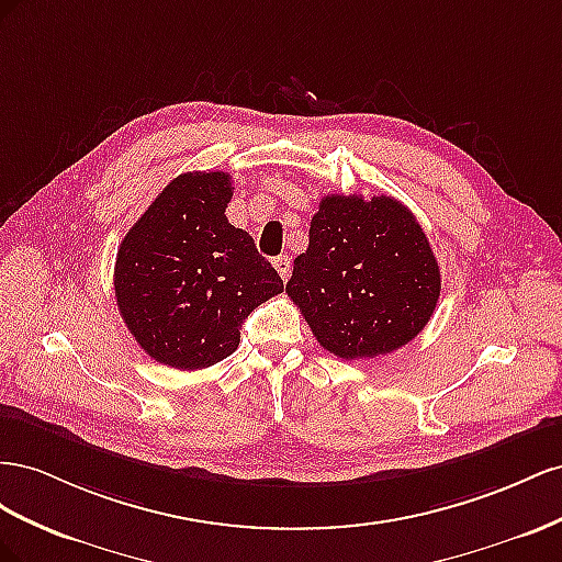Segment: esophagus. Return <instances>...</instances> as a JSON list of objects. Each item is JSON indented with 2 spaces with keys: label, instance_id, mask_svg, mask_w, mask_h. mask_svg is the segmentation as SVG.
Wrapping results in <instances>:
<instances>
[{
  "label": "esophagus",
  "instance_id": "obj_1",
  "mask_svg": "<svg viewBox=\"0 0 562 562\" xmlns=\"http://www.w3.org/2000/svg\"><path fill=\"white\" fill-rule=\"evenodd\" d=\"M272 266H276V270L280 272V278L286 282L290 280V276H292V261H290V256H278L276 261H272Z\"/></svg>",
  "mask_w": 562,
  "mask_h": 562
}]
</instances>
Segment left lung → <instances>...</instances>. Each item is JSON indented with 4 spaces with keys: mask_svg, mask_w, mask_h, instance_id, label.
I'll list each match as a JSON object with an SVG mask.
<instances>
[{
    "mask_svg": "<svg viewBox=\"0 0 562 562\" xmlns=\"http://www.w3.org/2000/svg\"><path fill=\"white\" fill-rule=\"evenodd\" d=\"M308 237L286 294L325 350L344 360L386 356L428 325L440 268L403 202L327 195Z\"/></svg>",
    "mask_w": 562,
    "mask_h": 562,
    "instance_id": "1",
    "label": "left lung"
}]
</instances>
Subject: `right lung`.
Returning a JSON list of instances; mask_svg holds the SVG:
<instances>
[{"mask_svg":"<svg viewBox=\"0 0 562 562\" xmlns=\"http://www.w3.org/2000/svg\"><path fill=\"white\" fill-rule=\"evenodd\" d=\"M231 198L226 171L176 176L117 249L124 325L153 360L173 370L233 356L245 317L284 290L251 235L228 223Z\"/></svg>","mask_w":562,"mask_h":562,"instance_id":"add662e5","label":"right lung"}]
</instances>
